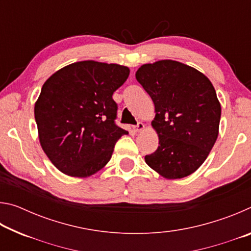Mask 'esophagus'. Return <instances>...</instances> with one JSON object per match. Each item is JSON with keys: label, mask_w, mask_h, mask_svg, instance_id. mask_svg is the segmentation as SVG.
Instances as JSON below:
<instances>
[{"label": "esophagus", "mask_w": 251, "mask_h": 251, "mask_svg": "<svg viewBox=\"0 0 251 251\" xmlns=\"http://www.w3.org/2000/svg\"><path fill=\"white\" fill-rule=\"evenodd\" d=\"M144 128H145V125H144L143 123H138L137 125L134 126V130L135 131H142Z\"/></svg>", "instance_id": "obj_1"}]
</instances>
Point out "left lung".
Instances as JSON below:
<instances>
[{
  "instance_id": "obj_1",
  "label": "left lung",
  "mask_w": 251,
  "mask_h": 251,
  "mask_svg": "<svg viewBox=\"0 0 251 251\" xmlns=\"http://www.w3.org/2000/svg\"><path fill=\"white\" fill-rule=\"evenodd\" d=\"M136 79L154 101L151 127L159 141L146 164L166 179L189 176L218 137L222 106L214 86L201 72L173 59L142 65Z\"/></svg>"
}]
</instances>
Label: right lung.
<instances>
[{
    "label": "right lung",
    "instance_id": "obj_1",
    "mask_svg": "<svg viewBox=\"0 0 251 251\" xmlns=\"http://www.w3.org/2000/svg\"><path fill=\"white\" fill-rule=\"evenodd\" d=\"M129 69L80 61L50 76L34 106L42 150L59 172L86 178L108 163L114 146L128 131L115 125L113 94Z\"/></svg>",
    "mask_w": 251,
    "mask_h": 251
}]
</instances>
